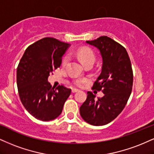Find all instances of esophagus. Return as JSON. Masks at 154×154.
<instances>
[{
	"mask_svg": "<svg viewBox=\"0 0 154 154\" xmlns=\"http://www.w3.org/2000/svg\"><path fill=\"white\" fill-rule=\"evenodd\" d=\"M78 91H79V90H77V89H72V93H75V92H77Z\"/></svg>",
	"mask_w": 154,
	"mask_h": 154,
	"instance_id": "obj_1",
	"label": "esophagus"
}]
</instances>
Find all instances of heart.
Instances as JSON below:
<instances>
[{
  "label": "heart",
  "instance_id": "obj_1",
  "mask_svg": "<svg viewBox=\"0 0 154 154\" xmlns=\"http://www.w3.org/2000/svg\"><path fill=\"white\" fill-rule=\"evenodd\" d=\"M77 56L80 62L84 64L85 63L89 62V61H95V55L90 49H80L77 51ZM69 60V57L66 56L63 59V65H65ZM86 79H77L75 81V84L77 86L82 87L85 85Z\"/></svg>",
  "mask_w": 154,
  "mask_h": 154
}]
</instances>
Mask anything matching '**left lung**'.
<instances>
[{"mask_svg": "<svg viewBox=\"0 0 154 154\" xmlns=\"http://www.w3.org/2000/svg\"><path fill=\"white\" fill-rule=\"evenodd\" d=\"M86 42L97 48L103 59L101 73L92 88L102 90L104 96L96 100L92 92H88L79 112L87 123L100 126L110 123L125 107L132 91L133 70L126 49L110 37Z\"/></svg>", "mask_w": 154, "mask_h": 154, "instance_id": "left-lung-1", "label": "left lung"}]
</instances>
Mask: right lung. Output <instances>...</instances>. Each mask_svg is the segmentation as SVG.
I'll use <instances>...</instances> for the list:
<instances>
[{
  "label": "right lung",
  "mask_w": 154,
  "mask_h": 154,
  "mask_svg": "<svg viewBox=\"0 0 154 154\" xmlns=\"http://www.w3.org/2000/svg\"><path fill=\"white\" fill-rule=\"evenodd\" d=\"M69 44L51 37L37 41L26 49L17 67L18 95L28 112L36 119L49 121L62 113L71 89L54 88L48 77L59 67Z\"/></svg>",
  "instance_id": "obj_1"
}]
</instances>
